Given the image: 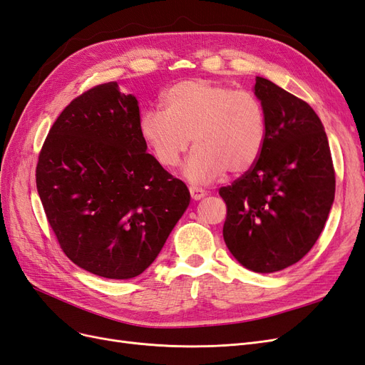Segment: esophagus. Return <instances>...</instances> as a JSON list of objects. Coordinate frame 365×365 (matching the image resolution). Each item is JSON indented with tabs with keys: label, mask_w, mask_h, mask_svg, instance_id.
Here are the masks:
<instances>
[{
	"label": "esophagus",
	"mask_w": 365,
	"mask_h": 365,
	"mask_svg": "<svg viewBox=\"0 0 365 365\" xmlns=\"http://www.w3.org/2000/svg\"><path fill=\"white\" fill-rule=\"evenodd\" d=\"M189 192H190L192 200H195V201H200L201 197H204L207 195V192L204 189H201V187H197V185H190Z\"/></svg>",
	"instance_id": "34e87169"
}]
</instances>
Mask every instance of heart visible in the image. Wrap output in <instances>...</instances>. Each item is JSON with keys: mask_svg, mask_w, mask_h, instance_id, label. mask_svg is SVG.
<instances>
[{"mask_svg": "<svg viewBox=\"0 0 365 365\" xmlns=\"http://www.w3.org/2000/svg\"><path fill=\"white\" fill-rule=\"evenodd\" d=\"M161 111H146L140 132L152 157L164 169L184 165L185 178L205 184L228 173H244L257 163L268 137L260 98L247 90L207 79L182 81L163 94Z\"/></svg>", "mask_w": 365, "mask_h": 365, "instance_id": "b5f03b06", "label": "heart"}]
</instances>
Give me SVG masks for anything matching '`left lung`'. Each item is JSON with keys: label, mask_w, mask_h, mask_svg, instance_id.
Segmentation results:
<instances>
[{"label": "left lung", "mask_w": 365, "mask_h": 365, "mask_svg": "<svg viewBox=\"0 0 365 365\" xmlns=\"http://www.w3.org/2000/svg\"><path fill=\"white\" fill-rule=\"evenodd\" d=\"M254 93L267 113V143L257 163L219 195L230 252L267 274L291 267L315 245L334 204L335 169L311 106L263 77Z\"/></svg>", "instance_id": "1"}]
</instances>
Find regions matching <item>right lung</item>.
Returning <instances> with one entry per match:
<instances>
[{"label":"right lung","instance_id":"obj_1","mask_svg":"<svg viewBox=\"0 0 365 365\" xmlns=\"http://www.w3.org/2000/svg\"><path fill=\"white\" fill-rule=\"evenodd\" d=\"M146 149L138 101L115 82L76 97L50 128L38 193L62 251L85 271L137 277L189 207L187 185Z\"/></svg>","mask_w":365,"mask_h":365}]
</instances>
